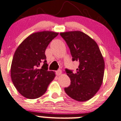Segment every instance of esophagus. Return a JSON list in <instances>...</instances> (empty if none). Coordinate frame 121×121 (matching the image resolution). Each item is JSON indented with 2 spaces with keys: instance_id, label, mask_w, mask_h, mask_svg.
<instances>
[{
  "instance_id": "esophagus-1",
  "label": "esophagus",
  "mask_w": 121,
  "mask_h": 121,
  "mask_svg": "<svg viewBox=\"0 0 121 121\" xmlns=\"http://www.w3.org/2000/svg\"><path fill=\"white\" fill-rule=\"evenodd\" d=\"M56 75H58V76L60 75L61 74H62V70H61V69H58V70L56 71Z\"/></svg>"
}]
</instances>
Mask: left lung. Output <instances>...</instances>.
<instances>
[{"label": "left lung", "mask_w": 121, "mask_h": 121, "mask_svg": "<svg viewBox=\"0 0 121 121\" xmlns=\"http://www.w3.org/2000/svg\"><path fill=\"white\" fill-rule=\"evenodd\" d=\"M70 49L73 61L79 62L76 73L66 69L70 85L65 91L71 98L86 101L96 94L103 81L105 62L96 42L81 31L60 33Z\"/></svg>", "instance_id": "8db88e82"}]
</instances>
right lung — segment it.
<instances>
[{"mask_svg":"<svg viewBox=\"0 0 121 121\" xmlns=\"http://www.w3.org/2000/svg\"><path fill=\"white\" fill-rule=\"evenodd\" d=\"M58 33L43 31L33 33L18 46L14 54L10 69L12 81L19 92L28 99L40 97L46 92L55 77L48 71L45 51ZM44 63L40 68V65Z\"/></svg>","mask_w":121,"mask_h":121,"instance_id":"add662e5","label":"right lung"}]
</instances>
